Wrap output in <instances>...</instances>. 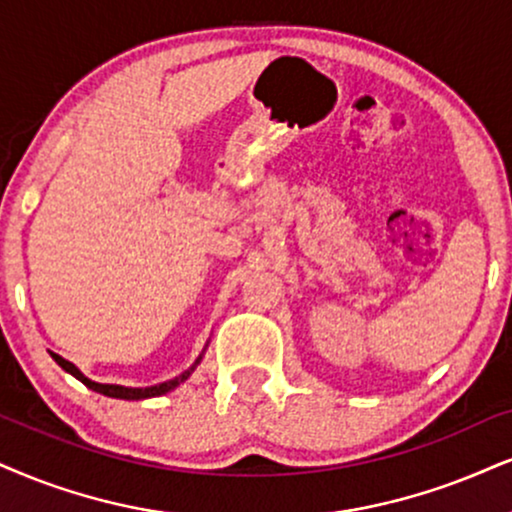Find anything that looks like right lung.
Listing matches in <instances>:
<instances>
[{
	"label": "right lung",
	"instance_id": "add662e5",
	"mask_svg": "<svg viewBox=\"0 0 512 512\" xmlns=\"http://www.w3.org/2000/svg\"><path fill=\"white\" fill-rule=\"evenodd\" d=\"M208 346V344H206ZM206 346H204V351H206ZM204 351L199 353V358L197 361H194L192 365H189V368L182 372V375H178V377H173V380H166V382H161V384H151V387H123V384H102V382H94V380H90V377H85L80 372V368H75V365L71 363V361H66V358H61L59 353H54V351H49L52 353V358L56 363L61 365L63 370L68 372V375H73L75 380H80L82 384H85V387H90L92 391H99V394H104V396H111V399H125V401H140V399H151V396H163V394H168V391H173V389H178L182 382L187 380L189 375H192L194 370H197V365L201 363V358H204Z\"/></svg>",
	"mask_w": 512,
	"mask_h": 512
}]
</instances>
